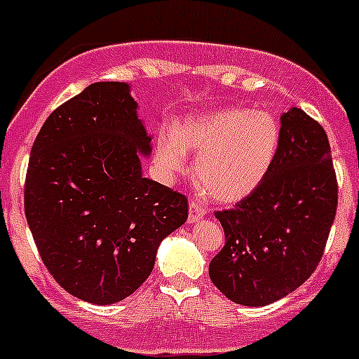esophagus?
Wrapping results in <instances>:
<instances>
[{"label": "esophagus", "instance_id": "1", "mask_svg": "<svg viewBox=\"0 0 359 359\" xmlns=\"http://www.w3.org/2000/svg\"><path fill=\"white\" fill-rule=\"evenodd\" d=\"M207 215V208L203 207L201 203L198 201H190L189 208V223H198L199 219H203Z\"/></svg>", "mask_w": 359, "mask_h": 359}]
</instances>
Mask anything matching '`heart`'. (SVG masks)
<instances>
[{
	"label": "heart",
	"mask_w": 359,
	"mask_h": 359,
	"mask_svg": "<svg viewBox=\"0 0 359 359\" xmlns=\"http://www.w3.org/2000/svg\"><path fill=\"white\" fill-rule=\"evenodd\" d=\"M280 128L264 109L224 107L187 116L174 131L158 136L154 167L172 182L198 152L194 172L201 192L214 201L237 203L248 198L268 176L277 156Z\"/></svg>",
	"instance_id": "obj_1"
}]
</instances>
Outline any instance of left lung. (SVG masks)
<instances>
[{
    "label": "left lung",
    "instance_id": "left-lung-1",
    "mask_svg": "<svg viewBox=\"0 0 359 359\" xmlns=\"http://www.w3.org/2000/svg\"><path fill=\"white\" fill-rule=\"evenodd\" d=\"M338 205L329 138L300 107L280 116L277 156L264 182L231 210L217 212L226 243L208 275L231 302L273 304L311 277Z\"/></svg>",
    "mask_w": 359,
    "mask_h": 359
}]
</instances>
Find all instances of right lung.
Instances as JSON below:
<instances>
[{"instance_id":"right-lung-1","label":"right lung","mask_w":359,"mask_h":359,"mask_svg":"<svg viewBox=\"0 0 359 359\" xmlns=\"http://www.w3.org/2000/svg\"><path fill=\"white\" fill-rule=\"evenodd\" d=\"M152 136L128 82H95L57 107L32 145L25 214L59 284L95 306L135 293L160 243L189 217L183 194L144 177Z\"/></svg>"}]
</instances>
